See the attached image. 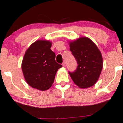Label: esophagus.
<instances>
[{"mask_svg": "<svg viewBox=\"0 0 123 123\" xmlns=\"http://www.w3.org/2000/svg\"><path fill=\"white\" fill-rule=\"evenodd\" d=\"M62 66L63 67H65V62H64L62 63Z\"/></svg>", "mask_w": 123, "mask_h": 123, "instance_id": "esophagus-1", "label": "esophagus"}]
</instances>
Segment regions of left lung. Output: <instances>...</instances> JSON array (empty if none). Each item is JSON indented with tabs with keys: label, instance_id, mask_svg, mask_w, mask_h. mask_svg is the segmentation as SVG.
Masks as SVG:
<instances>
[{
	"label": "left lung",
	"instance_id": "left-lung-1",
	"mask_svg": "<svg viewBox=\"0 0 123 123\" xmlns=\"http://www.w3.org/2000/svg\"><path fill=\"white\" fill-rule=\"evenodd\" d=\"M69 44L78 64L75 72H69L71 79L80 88L92 87L98 80L103 68L100 51L92 40L86 37L69 41Z\"/></svg>",
	"mask_w": 123,
	"mask_h": 123
}]
</instances>
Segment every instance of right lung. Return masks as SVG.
<instances>
[{"label": "right lung", "instance_id": "right-lung-1", "mask_svg": "<svg viewBox=\"0 0 123 123\" xmlns=\"http://www.w3.org/2000/svg\"><path fill=\"white\" fill-rule=\"evenodd\" d=\"M51 46L50 41L37 40L24 54L21 63L23 74L27 83L34 89L44 91L50 88L56 72L62 67L55 61Z\"/></svg>", "mask_w": 123, "mask_h": 123}]
</instances>
